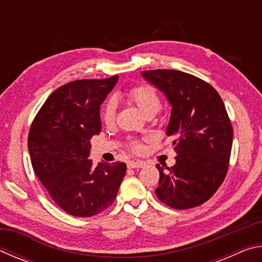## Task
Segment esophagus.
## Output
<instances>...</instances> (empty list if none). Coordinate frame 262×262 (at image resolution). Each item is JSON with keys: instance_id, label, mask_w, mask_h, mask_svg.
Returning a JSON list of instances; mask_svg holds the SVG:
<instances>
[{"instance_id": "1", "label": "esophagus", "mask_w": 262, "mask_h": 262, "mask_svg": "<svg viewBox=\"0 0 262 262\" xmlns=\"http://www.w3.org/2000/svg\"><path fill=\"white\" fill-rule=\"evenodd\" d=\"M127 166L129 168H137V167H143L145 166V162L140 161V159H133V161H129L127 164Z\"/></svg>"}]
</instances>
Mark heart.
Returning <instances> with one entry per match:
<instances>
[{"instance_id":"b5f03b06","label":"heart","mask_w":262,"mask_h":262,"mask_svg":"<svg viewBox=\"0 0 262 262\" xmlns=\"http://www.w3.org/2000/svg\"><path fill=\"white\" fill-rule=\"evenodd\" d=\"M128 98L134 103L144 115L156 114L161 108V99L152 88L148 85H139L128 91ZM115 113H117V104L113 99H110L104 104L101 108L100 117L105 125L111 126L114 123ZM129 148L133 151L139 152L142 150V143L140 141H132Z\"/></svg>"}]
</instances>
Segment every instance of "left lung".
I'll list each match as a JSON object with an SVG mask.
<instances>
[{
  "mask_svg": "<svg viewBox=\"0 0 262 262\" xmlns=\"http://www.w3.org/2000/svg\"><path fill=\"white\" fill-rule=\"evenodd\" d=\"M172 106L166 135L174 141L176 164L159 171L157 198L174 209L202 205L227 176L232 148V126L223 100L209 83L170 69L142 72Z\"/></svg>",
  "mask_w": 262,
  "mask_h": 262,
  "instance_id": "8db88e82",
  "label": "left lung"
}]
</instances>
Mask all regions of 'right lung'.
Here are the masks:
<instances>
[{"label":"right lung","instance_id":"add662e5","mask_svg":"<svg viewBox=\"0 0 262 262\" xmlns=\"http://www.w3.org/2000/svg\"><path fill=\"white\" fill-rule=\"evenodd\" d=\"M78 79L56 89L35 115L29 152L35 174L68 214L91 217L112 205L126 174L125 163L92 165L90 140L101 130L100 105L118 82Z\"/></svg>","mask_w":262,"mask_h":262}]
</instances>
